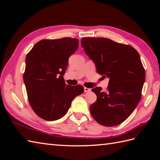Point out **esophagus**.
<instances>
[{
  "label": "esophagus",
  "instance_id": "esophagus-1",
  "mask_svg": "<svg viewBox=\"0 0 160 160\" xmlns=\"http://www.w3.org/2000/svg\"><path fill=\"white\" fill-rule=\"evenodd\" d=\"M91 89L90 88H84V91L85 92H89L91 91Z\"/></svg>",
  "mask_w": 160,
  "mask_h": 160
}]
</instances>
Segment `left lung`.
I'll use <instances>...</instances> for the list:
<instances>
[{
	"label": "left lung",
	"mask_w": 160,
	"mask_h": 160,
	"mask_svg": "<svg viewBox=\"0 0 160 160\" xmlns=\"http://www.w3.org/2000/svg\"><path fill=\"white\" fill-rule=\"evenodd\" d=\"M81 43L98 73L109 78L106 91L101 87L92 89L97 95L90 106L92 117L104 126L122 123L141 99L146 72L138 52L107 38L84 37Z\"/></svg>",
	"instance_id": "obj_1"
}]
</instances>
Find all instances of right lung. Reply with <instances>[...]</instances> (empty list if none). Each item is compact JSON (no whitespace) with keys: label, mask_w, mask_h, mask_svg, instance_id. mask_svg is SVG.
Segmentation results:
<instances>
[{"label":"right lung","mask_w":160,"mask_h":160,"mask_svg":"<svg viewBox=\"0 0 160 160\" xmlns=\"http://www.w3.org/2000/svg\"><path fill=\"white\" fill-rule=\"evenodd\" d=\"M79 46L77 38L65 37L37 42L26 57L23 74L28 102L35 113L47 121L67 113L72 101L83 93V86L65 83L69 57Z\"/></svg>","instance_id":"add662e5"}]
</instances>
